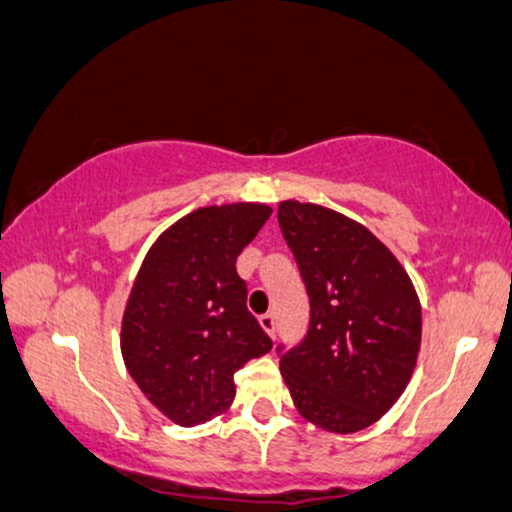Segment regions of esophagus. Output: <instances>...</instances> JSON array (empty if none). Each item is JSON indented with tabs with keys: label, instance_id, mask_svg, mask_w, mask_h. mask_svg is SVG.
I'll list each match as a JSON object with an SVG mask.
<instances>
[{
	"label": "esophagus",
	"instance_id": "1",
	"mask_svg": "<svg viewBox=\"0 0 512 512\" xmlns=\"http://www.w3.org/2000/svg\"><path fill=\"white\" fill-rule=\"evenodd\" d=\"M260 325L264 327V332H267L269 337H276V315L274 313H264L260 317Z\"/></svg>",
	"mask_w": 512,
	"mask_h": 512
}]
</instances>
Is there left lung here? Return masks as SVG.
Masks as SVG:
<instances>
[{
	"instance_id": "8db88e82",
	"label": "left lung",
	"mask_w": 512,
	"mask_h": 512,
	"mask_svg": "<svg viewBox=\"0 0 512 512\" xmlns=\"http://www.w3.org/2000/svg\"><path fill=\"white\" fill-rule=\"evenodd\" d=\"M281 233L310 298L305 337L276 346L293 404L315 426L354 433L409 383L421 308L407 272L361 223L317 204L281 202Z\"/></svg>"
}]
</instances>
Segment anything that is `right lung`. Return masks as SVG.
I'll use <instances>...</instances> for the list:
<instances>
[{
	"label": "right lung",
	"instance_id": "obj_1",
	"mask_svg": "<svg viewBox=\"0 0 512 512\" xmlns=\"http://www.w3.org/2000/svg\"><path fill=\"white\" fill-rule=\"evenodd\" d=\"M269 214L264 204L192 211L139 269L122 317V356L139 390L175 424L221 414L236 395V370L272 349L236 272V257Z\"/></svg>",
	"mask_w": 512,
	"mask_h": 512
}]
</instances>
